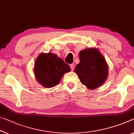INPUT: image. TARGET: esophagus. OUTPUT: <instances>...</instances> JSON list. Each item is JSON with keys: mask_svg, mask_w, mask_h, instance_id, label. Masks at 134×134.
Wrapping results in <instances>:
<instances>
[{"mask_svg": "<svg viewBox=\"0 0 134 134\" xmlns=\"http://www.w3.org/2000/svg\"><path fill=\"white\" fill-rule=\"evenodd\" d=\"M70 68H71V71H73L74 69V64H71V65H70Z\"/></svg>", "mask_w": 134, "mask_h": 134, "instance_id": "obj_1", "label": "esophagus"}]
</instances>
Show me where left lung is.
Segmentation results:
<instances>
[{
    "label": "left lung",
    "mask_w": 134,
    "mask_h": 134,
    "mask_svg": "<svg viewBox=\"0 0 134 134\" xmlns=\"http://www.w3.org/2000/svg\"><path fill=\"white\" fill-rule=\"evenodd\" d=\"M80 63L74 71L80 82L94 89L102 85L108 76V66L104 57L96 48L86 49L80 52Z\"/></svg>",
    "instance_id": "left-lung-1"
}]
</instances>
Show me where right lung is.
Here are the masks:
<instances>
[{"instance_id": "add662e5", "label": "right lung", "mask_w": 134, "mask_h": 134, "mask_svg": "<svg viewBox=\"0 0 134 134\" xmlns=\"http://www.w3.org/2000/svg\"><path fill=\"white\" fill-rule=\"evenodd\" d=\"M71 71L69 66L56 54L41 53L36 59L34 72L39 83L49 88L56 86L64 74Z\"/></svg>"}]
</instances>
